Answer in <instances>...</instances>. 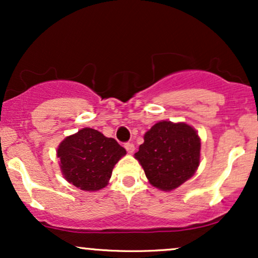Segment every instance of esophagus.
Segmentation results:
<instances>
[{"label": "esophagus", "mask_w": 258, "mask_h": 258, "mask_svg": "<svg viewBox=\"0 0 258 258\" xmlns=\"http://www.w3.org/2000/svg\"><path fill=\"white\" fill-rule=\"evenodd\" d=\"M125 149L127 150V153L132 154L133 152H135V144L131 143V142H127V143H125Z\"/></svg>", "instance_id": "obj_1"}]
</instances>
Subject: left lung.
<instances>
[{"label": "left lung", "instance_id": "obj_1", "mask_svg": "<svg viewBox=\"0 0 258 258\" xmlns=\"http://www.w3.org/2000/svg\"><path fill=\"white\" fill-rule=\"evenodd\" d=\"M150 184L170 191L190 178L200 161V138L191 126L160 121L135 154Z\"/></svg>", "mask_w": 258, "mask_h": 258}]
</instances>
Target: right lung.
I'll list each match as a JSON object with an SVG mask.
<instances>
[{
  "mask_svg": "<svg viewBox=\"0 0 258 258\" xmlns=\"http://www.w3.org/2000/svg\"><path fill=\"white\" fill-rule=\"evenodd\" d=\"M125 154L114 138L93 128H82L67 137L57 152L65 179L87 191L104 188L115 164Z\"/></svg>",
  "mask_w": 258,
  "mask_h": 258,
  "instance_id": "1",
  "label": "right lung"
}]
</instances>
